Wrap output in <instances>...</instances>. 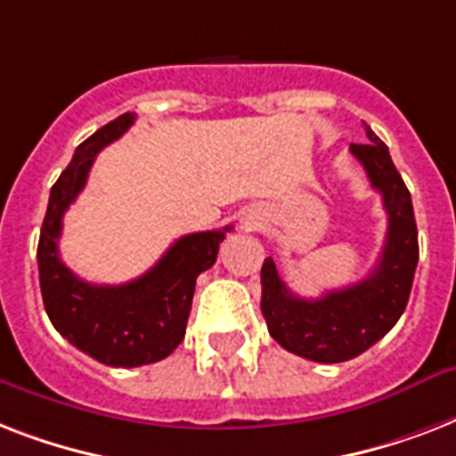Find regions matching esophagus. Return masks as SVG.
Here are the masks:
<instances>
[{
  "instance_id": "esophagus-1",
  "label": "esophagus",
  "mask_w": 456,
  "mask_h": 456,
  "mask_svg": "<svg viewBox=\"0 0 456 456\" xmlns=\"http://www.w3.org/2000/svg\"><path fill=\"white\" fill-rule=\"evenodd\" d=\"M246 227H248V229H256V227H257V222H253V220L246 222Z\"/></svg>"
}]
</instances>
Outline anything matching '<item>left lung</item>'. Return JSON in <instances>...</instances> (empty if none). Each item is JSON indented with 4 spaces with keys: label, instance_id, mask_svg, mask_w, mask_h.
<instances>
[{
    "label": "left lung",
    "instance_id": "8db88e82",
    "mask_svg": "<svg viewBox=\"0 0 456 456\" xmlns=\"http://www.w3.org/2000/svg\"><path fill=\"white\" fill-rule=\"evenodd\" d=\"M364 130L369 142L350 144V153L364 165L369 182L383 196V208L388 213L386 246L371 274L360 284L307 300L286 289L272 257L265 260L260 272V307L272 338L289 353L324 364L353 360L395 326L410 300L419 263V234L410 191L390 160L388 146L369 130V125Z\"/></svg>",
    "mask_w": 456,
    "mask_h": 456
}]
</instances>
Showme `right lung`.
<instances>
[{
  "mask_svg": "<svg viewBox=\"0 0 456 456\" xmlns=\"http://www.w3.org/2000/svg\"><path fill=\"white\" fill-rule=\"evenodd\" d=\"M134 118V113H123L77 146L52 186L37 246L39 289L53 329L109 367L151 364L182 343L196 277L213 267L220 243L232 229L182 236L146 274L120 286L87 284L61 263L63 213L85 189L96 153L130 130Z\"/></svg>",
  "mask_w": 456,
  "mask_h": 456,
  "instance_id": "right-lung-1",
  "label": "right lung"
}]
</instances>
